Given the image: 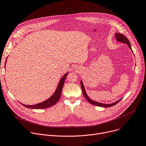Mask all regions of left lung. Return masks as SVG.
Segmentation results:
<instances>
[{
	"label": "left lung",
	"mask_w": 146,
	"mask_h": 146,
	"mask_svg": "<svg viewBox=\"0 0 146 146\" xmlns=\"http://www.w3.org/2000/svg\"><path fill=\"white\" fill-rule=\"evenodd\" d=\"M115 37L116 38V40H117V41L121 42H122V43H126V44H127L128 46L129 47V48H130V49H131V50H132H132L131 47L130 42H129V40L127 39V38L125 35H123V34H120V33H116V35H115ZM81 86L82 90V93H83V94H84V97H85V98L88 100V102L89 103H90L91 104H93V105H94V106H96L102 107H111L113 106L116 105V104H117V103L121 100V99L119 100L118 101H117V102H115V103H112V104H103V103H99V102H94V101L92 100L89 98V97L88 96V95L86 94V92H85V88H84V85H83V83H82V81H81Z\"/></svg>",
	"instance_id": "1"
}]
</instances>
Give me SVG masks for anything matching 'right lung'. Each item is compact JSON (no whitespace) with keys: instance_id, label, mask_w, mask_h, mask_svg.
Instances as JSON below:
<instances>
[{"instance_id":"obj_1","label":"right lung","mask_w":146,"mask_h":146,"mask_svg":"<svg viewBox=\"0 0 146 146\" xmlns=\"http://www.w3.org/2000/svg\"><path fill=\"white\" fill-rule=\"evenodd\" d=\"M68 73H66L60 80V81L57 86V89L55 92V93L53 94V95L49 99H48L46 101L35 104V105H33V106H27V105H25L22 104L24 107L27 108H32V109H43V108H47L50 107H52L54 105H55L60 100V98L61 95V92L62 89L64 86V84L65 82V80L66 79V77L68 75Z\"/></svg>"}]
</instances>
